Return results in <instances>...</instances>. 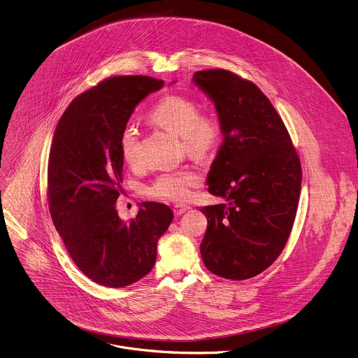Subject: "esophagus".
<instances>
[{"mask_svg": "<svg viewBox=\"0 0 358 358\" xmlns=\"http://www.w3.org/2000/svg\"><path fill=\"white\" fill-rule=\"evenodd\" d=\"M188 209H189L188 205H176V206L173 208V212H174L176 216H181V215L185 213Z\"/></svg>", "mask_w": 358, "mask_h": 358, "instance_id": "esophagus-1", "label": "esophagus"}]
</instances>
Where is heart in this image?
<instances>
[{"instance_id":"heart-1","label":"heart","mask_w":358,"mask_h":358,"mask_svg":"<svg viewBox=\"0 0 358 358\" xmlns=\"http://www.w3.org/2000/svg\"><path fill=\"white\" fill-rule=\"evenodd\" d=\"M150 120L166 131L182 139L188 156L205 160L220 145L223 128L212 113H201L199 103L184 94H167L150 111ZM120 150L125 163H138V134L132 127H125L120 134ZM201 182V176L191 169L166 171L156 177L148 188L153 198L181 202L188 198L191 188Z\"/></svg>"}]
</instances>
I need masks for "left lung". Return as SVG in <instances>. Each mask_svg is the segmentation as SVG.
<instances>
[{
    "mask_svg": "<svg viewBox=\"0 0 358 358\" xmlns=\"http://www.w3.org/2000/svg\"><path fill=\"white\" fill-rule=\"evenodd\" d=\"M215 103L223 142L208 174V191L227 202L201 209L208 229L201 243L215 275L245 280L282 254L296 219L301 163L287 128L261 89L226 71L194 73Z\"/></svg>",
    "mask_w": 358,
    "mask_h": 358,
    "instance_id": "left-lung-1",
    "label": "left lung"
}]
</instances>
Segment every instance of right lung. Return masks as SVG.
<instances>
[{
	"instance_id": "obj_1",
	"label": "right lung",
	"mask_w": 358,
	"mask_h": 358,
	"mask_svg": "<svg viewBox=\"0 0 358 358\" xmlns=\"http://www.w3.org/2000/svg\"><path fill=\"white\" fill-rule=\"evenodd\" d=\"M163 83L142 75L107 78L71 101L54 132L47 170L51 219L75 265L106 287L146 276L173 220L164 203L142 202L129 222L115 208L122 191L120 134L138 103Z\"/></svg>"
}]
</instances>
